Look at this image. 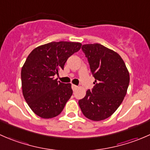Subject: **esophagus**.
<instances>
[{"label":"esophagus","mask_w":150,"mask_h":150,"mask_svg":"<svg viewBox=\"0 0 150 150\" xmlns=\"http://www.w3.org/2000/svg\"><path fill=\"white\" fill-rule=\"evenodd\" d=\"M72 90H73V91H75L76 90L77 88H78V86H75V85L72 84Z\"/></svg>","instance_id":"34e87169"}]
</instances>
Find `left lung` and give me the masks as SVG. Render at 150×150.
<instances>
[{
    "label": "left lung",
    "mask_w": 150,
    "mask_h": 150,
    "mask_svg": "<svg viewBox=\"0 0 150 150\" xmlns=\"http://www.w3.org/2000/svg\"><path fill=\"white\" fill-rule=\"evenodd\" d=\"M95 86L78 101L85 117L99 121L110 117L123 101L130 76L125 62L115 51L99 43L83 45Z\"/></svg>",
    "instance_id": "8db88e82"
}]
</instances>
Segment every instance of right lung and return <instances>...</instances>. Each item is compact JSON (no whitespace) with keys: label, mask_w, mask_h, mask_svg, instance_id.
<instances>
[{"label":"right lung","mask_w":150,"mask_h":150,"mask_svg":"<svg viewBox=\"0 0 150 150\" xmlns=\"http://www.w3.org/2000/svg\"><path fill=\"white\" fill-rule=\"evenodd\" d=\"M81 43L51 42L32 51L21 71L24 98L33 112L42 118L59 115L72 94L70 83L54 75L64 69L67 59L81 49Z\"/></svg>","instance_id":"1"}]
</instances>
